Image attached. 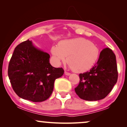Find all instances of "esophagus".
Returning a JSON list of instances; mask_svg holds the SVG:
<instances>
[{"label": "esophagus", "mask_w": 127, "mask_h": 127, "mask_svg": "<svg viewBox=\"0 0 127 127\" xmlns=\"http://www.w3.org/2000/svg\"><path fill=\"white\" fill-rule=\"evenodd\" d=\"M65 74L67 76H69V75H70V73L68 72H66V71H65Z\"/></svg>", "instance_id": "34e87169"}]
</instances>
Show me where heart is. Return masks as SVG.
<instances>
[{"instance_id": "obj_1", "label": "heart", "mask_w": 127, "mask_h": 127, "mask_svg": "<svg viewBox=\"0 0 127 127\" xmlns=\"http://www.w3.org/2000/svg\"><path fill=\"white\" fill-rule=\"evenodd\" d=\"M57 63L65 62L74 72L81 73L91 69L98 61L100 50L96 45L84 38H76L61 41L51 48Z\"/></svg>"}]
</instances>
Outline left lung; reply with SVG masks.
I'll return each instance as SVG.
<instances>
[{"mask_svg": "<svg viewBox=\"0 0 127 127\" xmlns=\"http://www.w3.org/2000/svg\"><path fill=\"white\" fill-rule=\"evenodd\" d=\"M79 77V84L74 90L80 98L89 101L105 98L118 79L116 55L112 50L103 48L96 64L90 71L80 74Z\"/></svg>", "mask_w": 127, "mask_h": 127, "instance_id": "left-lung-1", "label": "left lung"}]
</instances>
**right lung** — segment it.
I'll list each match as a JSON object with an SVG mask.
<instances>
[{
    "label": "right lung",
    "instance_id": "obj_1",
    "mask_svg": "<svg viewBox=\"0 0 127 127\" xmlns=\"http://www.w3.org/2000/svg\"><path fill=\"white\" fill-rule=\"evenodd\" d=\"M50 55L33 46L28 40L15 48L8 67V76L16 94L24 99L43 102L49 98L55 79L64 70L50 64Z\"/></svg>",
    "mask_w": 127,
    "mask_h": 127
}]
</instances>
